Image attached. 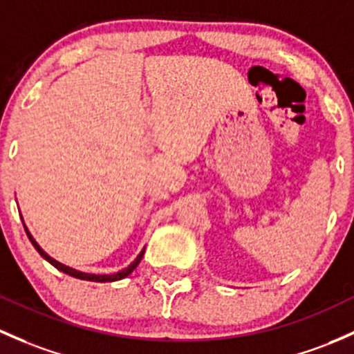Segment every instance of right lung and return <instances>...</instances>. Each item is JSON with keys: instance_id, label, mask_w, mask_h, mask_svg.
<instances>
[{"instance_id": "add662e5", "label": "right lung", "mask_w": 354, "mask_h": 354, "mask_svg": "<svg viewBox=\"0 0 354 354\" xmlns=\"http://www.w3.org/2000/svg\"><path fill=\"white\" fill-rule=\"evenodd\" d=\"M24 227H25V224H24ZM25 230H27V236H28L30 243L33 244V248H35L37 251H39V254L42 256L44 259H47V261H49L52 266H55V268H57V270H61L62 273H66V274H71V277H74V278H80V280H88V281H100V283H105V281H117V280H122V278L129 277V274L132 273L133 270H136L137 265H139V263H140V259H142V256H144V249H142V251H140V254L137 256V258H136V261H132V263H130V265H129L127 268H125V270L118 271V273H113V274H91V273H83V271H77V270H74V268H69V266H66V265H61V263H59V261H55V259H52L50 256L47 254V252L44 251V249L40 248L39 244L35 243V239H33V237H32V234L28 232V229H27V227H25Z\"/></svg>"}]
</instances>
